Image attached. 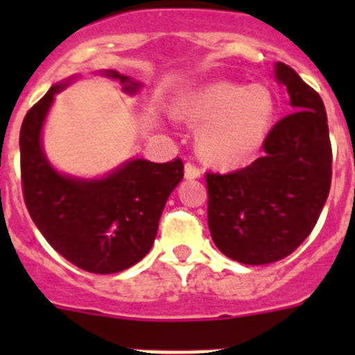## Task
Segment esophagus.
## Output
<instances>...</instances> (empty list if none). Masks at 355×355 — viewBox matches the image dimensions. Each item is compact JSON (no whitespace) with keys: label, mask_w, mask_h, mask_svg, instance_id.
<instances>
[{"label":"esophagus","mask_w":355,"mask_h":355,"mask_svg":"<svg viewBox=\"0 0 355 355\" xmlns=\"http://www.w3.org/2000/svg\"><path fill=\"white\" fill-rule=\"evenodd\" d=\"M184 178L187 180H197V178H200V168L197 165H193V163L188 162L184 165Z\"/></svg>","instance_id":"34e87169"}]
</instances>
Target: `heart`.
<instances>
[{
	"label": "heart",
	"mask_w": 355,
	"mask_h": 355,
	"mask_svg": "<svg viewBox=\"0 0 355 355\" xmlns=\"http://www.w3.org/2000/svg\"><path fill=\"white\" fill-rule=\"evenodd\" d=\"M180 117L205 126L199 150L206 162L234 168L263 147L275 117V101L263 85L215 81L181 101Z\"/></svg>",
	"instance_id": "obj_1"
}]
</instances>
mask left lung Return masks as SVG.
Returning <instances> with one entry per match:
<instances>
[{
    "mask_svg": "<svg viewBox=\"0 0 355 355\" xmlns=\"http://www.w3.org/2000/svg\"><path fill=\"white\" fill-rule=\"evenodd\" d=\"M275 80L295 112L266 135L263 156L229 174H206L215 245L243 265H268L309 236L331 190L332 150L322 97L283 62Z\"/></svg>",
    "mask_w": 355,
    "mask_h": 355,
    "instance_id": "left-lung-1",
    "label": "left lung"
}]
</instances>
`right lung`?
Instances as JSON below:
<instances>
[{
	"label": "right lung",
	"mask_w": 355,
	"mask_h": 355,
	"mask_svg": "<svg viewBox=\"0 0 355 355\" xmlns=\"http://www.w3.org/2000/svg\"><path fill=\"white\" fill-rule=\"evenodd\" d=\"M103 76L119 80L126 94L142 83L117 71ZM71 80L53 85L30 108L21 126V183L31 220L49 245L78 268L92 274H117L146 258L165 202L183 180V162L153 163L128 159L97 180L62 174L42 149V128L55 96Z\"/></svg>",
	"instance_id": "right-lung-1"
}]
</instances>
